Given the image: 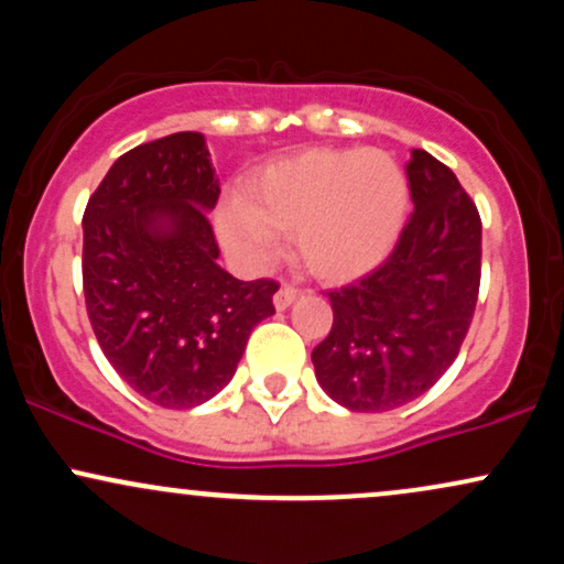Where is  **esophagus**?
I'll return each mask as SVG.
<instances>
[{"instance_id": "34e87169", "label": "esophagus", "mask_w": 564, "mask_h": 564, "mask_svg": "<svg viewBox=\"0 0 564 564\" xmlns=\"http://www.w3.org/2000/svg\"><path fill=\"white\" fill-rule=\"evenodd\" d=\"M302 291L294 286V283H283L281 289H278V294H275V310H286V307H291V304L296 302V296H300Z\"/></svg>"}]
</instances>
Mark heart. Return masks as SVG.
<instances>
[{
  "mask_svg": "<svg viewBox=\"0 0 564 564\" xmlns=\"http://www.w3.org/2000/svg\"><path fill=\"white\" fill-rule=\"evenodd\" d=\"M408 215V183L381 151H304L257 174L243 209L223 217V236L251 260L273 257L278 236H294L310 275L345 283L390 257Z\"/></svg>",
  "mask_w": 564,
  "mask_h": 564,
  "instance_id": "1",
  "label": "heart"
}]
</instances>
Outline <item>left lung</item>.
Segmentation results:
<instances>
[{
  "mask_svg": "<svg viewBox=\"0 0 564 564\" xmlns=\"http://www.w3.org/2000/svg\"><path fill=\"white\" fill-rule=\"evenodd\" d=\"M413 215L373 273L328 291L334 326L313 349L318 384L349 411H392L430 390L462 349L480 291L482 223L448 166L413 151Z\"/></svg>",
  "mask_w": 564,
  "mask_h": 564,
  "instance_id": "left-lung-1",
  "label": "left lung"
}]
</instances>
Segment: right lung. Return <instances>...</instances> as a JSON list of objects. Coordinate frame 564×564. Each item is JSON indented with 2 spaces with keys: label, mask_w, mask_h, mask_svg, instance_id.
<instances>
[{
  "label": "right lung",
  "mask_w": 564,
  "mask_h": 564,
  "mask_svg": "<svg viewBox=\"0 0 564 564\" xmlns=\"http://www.w3.org/2000/svg\"><path fill=\"white\" fill-rule=\"evenodd\" d=\"M219 198L200 132L127 151L84 209V302L102 355L161 408H196L236 373L249 334L275 313L278 283L217 264Z\"/></svg>",
  "instance_id": "1"
}]
</instances>
